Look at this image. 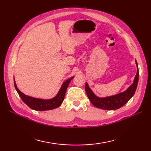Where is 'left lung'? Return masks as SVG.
Instances as JSON below:
<instances>
[{
  "label": "left lung",
  "mask_w": 151,
  "mask_h": 151,
  "mask_svg": "<svg viewBox=\"0 0 151 151\" xmlns=\"http://www.w3.org/2000/svg\"><path fill=\"white\" fill-rule=\"evenodd\" d=\"M136 63L137 65V73L134 78L133 84L126 91L119 94L104 98L98 97L89 88L88 83L86 82L85 86L86 92L91 103L95 107L106 110H114L123 106L133 97L136 90L139 78V70L136 60Z\"/></svg>",
  "instance_id": "8db88e82"
}]
</instances>
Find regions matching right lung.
<instances>
[{
  "instance_id": "right-lung-1",
  "label": "right lung",
  "mask_w": 151,
  "mask_h": 151,
  "mask_svg": "<svg viewBox=\"0 0 151 151\" xmlns=\"http://www.w3.org/2000/svg\"><path fill=\"white\" fill-rule=\"evenodd\" d=\"M73 78L74 76L69 78L68 80H67L66 81L63 83L62 87H61L56 97H54V98L51 99H47V100L34 98L22 93L20 90H19V89L17 88L15 80L14 86L16 91L18 93L19 97H21L22 101H23L28 106H29L31 109H32V110L36 111H45L56 108L58 107H59L62 104L64 99V97H65L67 88L68 87L70 82L71 81V80Z\"/></svg>"
}]
</instances>
